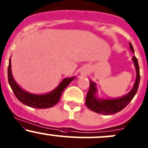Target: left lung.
<instances>
[{"label": "left lung", "instance_id": "1", "mask_svg": "<svg viewBox=\"0 0 148 148\" xmlns=\"http://www.w3.org/2000/svg\"><path fill=\"white\" fill-rule=\"evenodd\" d=\"M129 45H130V50L134 53V49L131 43L129 42ZM132 60H133L136 71V79L132 89L127 94L121 97L115 98V99H101L97 96L98 88L96 87V83L90 80L89 90L87 93L86 98V105L90 110L96 113H101V114H114L122 111L127 104L131 101L138 91L140 79L138 60L134 56Z\"/></svg>", "mask_w": 148, "mask_h": 148}]
</instances>
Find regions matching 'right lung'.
Listing matches in <instances>:
<instances>
[{
  "instance_id": "1",
  "label": "right lung",
  "mask_w": 148,
  "mask_h": 148,
  "mask_svg": "<svg viewBox=\"0 0 148 148\" xmlns=\"http://www.w3.org/2000/svg\"><path fill=\"white\" fill-rule=\"evenodd\" d=\"M8 78L10 88L14 94L22 103L35 108H48L54 106L60 101L62 93L70 82L76 79V77L64 78L54 90L45 94H35L23 89L14 79L11 71V59L9 60L8 69Z\"/></svg>"
}]
</instances>
